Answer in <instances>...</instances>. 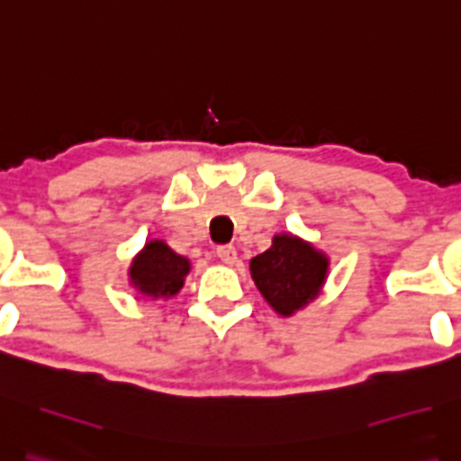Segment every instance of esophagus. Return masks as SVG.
<instances>
[{"label": "esophagus", "mask_w": 461, "mask_h": 461, "mask_svg": "<svg viewBox=\"0 0 461 461\" xmlns=\"http://www.w3.org/2000/svg\"><path fill=\"white\" fill-rule=\"evenodd\" d=\"M216 256L221 258L222 262H225V265H234L236 262V249L231 245H222V247H219V249H216Z\"/></svg>", "instance_id": "obj_1"}]
</instances>
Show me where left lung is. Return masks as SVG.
Here are the masks:
<instances>
[{
    "label": "left lung",
    "mask_w": 461,
    "mask_h": 461,
    "mask_svg": "<svg viewBox=\"0 0 461 461\" xmlns=\"http://www.w3.org/2000/svg\"><path fill=\"white\" fill-rule=\"evenodd\" d=\"M258 291L282 317L304 308L320 295L328 276V258L293 234L273 236V245L249 262Z\"/></svg>",
    "instance_id": "8db88e82"
}]
</instances>
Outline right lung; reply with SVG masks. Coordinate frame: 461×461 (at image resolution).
Wrapping results in <instances>:
<instances>
[{"label":"right lung","mask_w":461,"mask_h":461,"mask_svg":"<svg viewBox=\"0 0 461 461\" xmlns=\"http://www.w3.org/2000/svg\"><path fill=\"white\" fill-rule=\"evenodd\" d=\"M188 271V258L175 254L164 240H150L131 262L129 277L141 295L168 300L181 291Z\"/></svg>","instance_id":"right-lung-1"}]
</instances>
